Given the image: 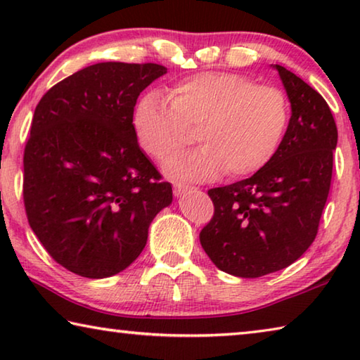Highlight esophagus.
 Returning <instances> with one entry per match:
<instances>
[{
    "mask_svg": "<svg viewBox=\"0 0 360 360\" xmlns=\"http://www.w3.org/2000/svg\"><path fill=\"white\" fill-rule=\"evenodd\" d=\"M191 186H186V184H174L173 186V192H174V195L176 197H179V195H182V193H186L187 191H191Z\"/></svg>",
    "mask_w": 360,
    "mask_h": 360,
    "instance_id": "34e87169",
    "label": "esophagus"
}]
</instances>
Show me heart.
I'll return each instance as SVG.
<instances>
[{
  "label": "heart",
  "mask_w": 360,
  "mask_h": 360,
  "mask_svg": "<svg viewBox=\"0 0 360 360\" xmlns=\"http://www.w3.org/2000/svg\"><path fill=\"white\" fill-rule=\"evenodd\" d=\"M290 119L281 90L257 85L235 72H202L176 82L168 101L148 92L133 108L131 129L139 148L165 163L192 143V130L203 146L169 163L176 179L203 181L225 169L243 178L266 167L283 146Z\"/></svg>",
  "instance_id": "heart-1"
}]
</instances>
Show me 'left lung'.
<instances>
[{
  "label": "left lung",
  "instance_id": "obj_1",
  "mask_svg": "<svg viewBox=\"0 0 360 360\" xmlns=\"http://www.w3.org/2000/svg\"><path fill=\"white\" fill-rule=\"evenodd\" d=\"M292 115L275 158L251 178L210 188L214 214L200 243L219 270L259 278L311 246L330 191L337 124L321 94L276 65Z\"/></svg>",
  "mask_w": 360,
  "mask_h": 360
}]
</instances>
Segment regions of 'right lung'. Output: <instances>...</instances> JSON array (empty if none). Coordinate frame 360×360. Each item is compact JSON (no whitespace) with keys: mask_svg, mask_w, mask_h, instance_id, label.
Instances as JSON below:
<instances>
[{"mask_svg":"<svg viewBox=\"0 0 360 360\" xmlns=\"http://www.w3.org/2000/svg\"><path fill=\"white\" fill-rule=\"evenodd\" d=\"M157 63L87 66L49 89L23 152L28 224L49 255L84 278L125 270L172 203L169 182L139 148L131 112L163 76Z\"/></svg>","mask_w":360,"mask_h":360,"instance_id":"1","label":"right lung"}]
</instances>
